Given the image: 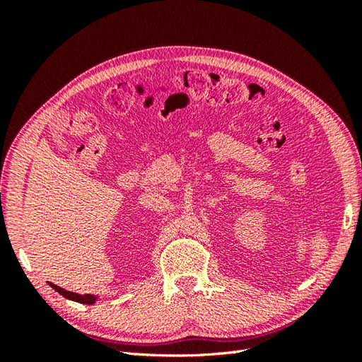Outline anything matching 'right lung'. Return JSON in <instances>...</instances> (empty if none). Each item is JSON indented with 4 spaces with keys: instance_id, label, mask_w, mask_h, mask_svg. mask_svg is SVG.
Wrapping results in <instances>:
<instances>
[{
    "instance_id": "add662e5",
    "label": "right lung",
    "mask_w": 362,
    "mask_h": 362,
    "mask_svg": "<svg viewBox=\"0 0 362 362\" xmlns=\"http://www.w3.org/2000/svg\"><path fill=\"white\" fill-rule=\"evenodd\" d=\"M49 286L56 290V291H59L63 298H66V299H71V300H75V302H80V303H86V305H92V303H95L96 302V296H93V294H78V293H72V291H68V290H64V288H60L59 286H56V284H49Z\"/></svg>"
}]
</instances>
